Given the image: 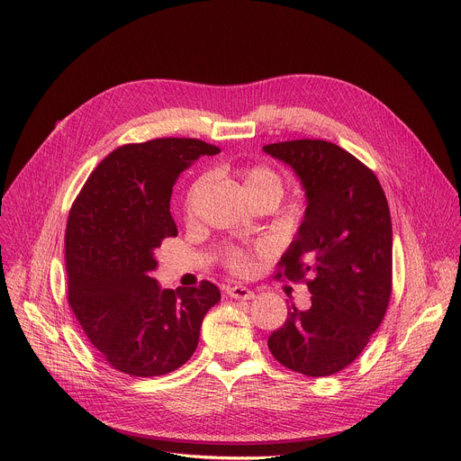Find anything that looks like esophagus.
Returning <instances> with one entry per match:
<instances>
[{
  "label": "esophagus",
  "mask_w": 461,
  "mask_h": 461,
  "mask_svg": "<svg viewBox=\"0 0 461 461\" xmlns=\"http://www.w3.org/2000/svg\"><path fill=\"white\" fill-rule=\"evenodd\" d=\"M226 294L230 295V297H233V299H253L255 297V294L251 292V290H248L246 286H228L226 288Z\"/></svg>",
  "instance_id": "1"
}]
</instances>
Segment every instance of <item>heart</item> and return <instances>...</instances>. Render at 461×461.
Instances as JSON below:
<instances>
[{"mask_svg": "<svg viewBox=\"0 0 461 461\" xmlns=\"http://www.w3.org/2000/svg\"><path fill=\"white\" fill-rule=\"evenodd\" d=\"M240 178H242V187L246 191L248 196L251 194H268L274 196V199L279 203L283 196V180L281 176L265 166H251V167H244L240 171ZM206 180L199 178L194 180L187 193H185V213H191L194 208L196 199H199V193L203 191ZM224 260L226 265L233 270V272H246L251 267V255L248 251L237 249V248H230L224 251Z\"/></svg>", "mask_w": 461, "mask_h": 461, "instance_id": "heart-1", "label": "heart"}]
</instances>
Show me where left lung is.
I'll list each match as a JSON object with an SVG mask.
<instances>
[{"mask_svg": "<svg viewBox=\"0 0 461 461\" xmlns=\"http://www.w3.org/2000/svg\"><path fill=\"white\" fill-rule=\"evenodd\" d=\"M288 164L304 194V219L281 257L277 277L301 281L312 306H292L268 338L286 368L332 375L348 366L381 324L392 294V222L377 176L354 155L326 140L262 148Z\"/></svg>", "mask_w": 461, "mask_h": 461, "instance_id": "left-lung-1", "label": "left lung"}]
</instances>
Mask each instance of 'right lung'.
Listing matches in <instances>:
<instances>
[{
	"label": "right lung",
	"mask_w": 461,
	"mask_h": 461,
	"mask_svg": "<svg viewBox=\"0 0 461 461\" xmlns=\"http://www.w3.org/2000/svg\"><path fill=\"white\" fill-rule=\"evenodd\" d=\"M221 149L196 139L127 144L91 173L65 231L69 304L89 341L116 370L135 377L182 366L199 345L219 288L162 290L151 272L155 249L176 237L169 212L178 175Z\"/></svg>",
	"instance_id": "add662e5"
}]
</instances>
